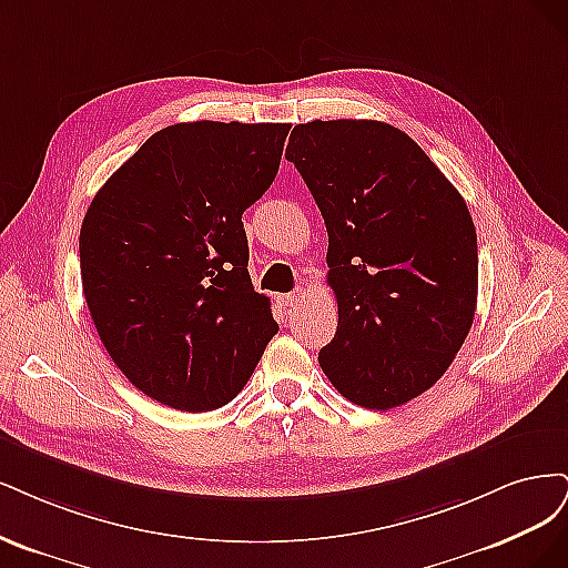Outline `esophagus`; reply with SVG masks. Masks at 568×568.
<instances>
[{"mask_svg":"<svg viewBox=\"0 0 568 568\" xmlns=\"http://www.w3.org/2000/svg\"><path fill=\"white\" fill-rule=\"evenodd\" d=\"M304 295H306V290L297 287L295 292H287V295H283L281 302H283L285 308H295V306H300L304 302Z\"/></svg>","mask_w":568,"mask_h":568,"instance_id":"34e87169","label":"esophagus"}]
</instances>
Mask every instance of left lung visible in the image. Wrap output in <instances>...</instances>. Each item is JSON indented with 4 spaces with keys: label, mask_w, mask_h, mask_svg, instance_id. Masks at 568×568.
<instances>
[{
    "label": "left lung",
    "mask_w": 568,
    "mask_h": 568,
    "mask_svg": "<svg viewBox=\"0 0 568 568\" xmlns=\"http://www.w3.org/2000/svg\"><path fill=\"white\" fill-rule=\"evenodd\" d=\"M285 158L327 229L339 321L321 368L356 406H404L448 371L474 321L479 254L465 200L387 122L297 124Z\"/></svg>",
    "instance_id": "left-lung-1"
}]
</instances>
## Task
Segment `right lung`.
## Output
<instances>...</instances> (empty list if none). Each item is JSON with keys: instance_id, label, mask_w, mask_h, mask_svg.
Wrapping results in <instances>:
<instances>
[{"instance_id": "add662e5", "label": "right lung", "mask_w": 568, "mask_h": 568, "mask_svg": "<svg viewBox=\"0 0 568 568\" xmlns=\"http://www.w3.org/2000/svg\"><path fill=\"white\" fill-rule=\"evenodd\" d=\"M287 132L278 122L164 126L84 214L91 321L122 375L162 406H226L278 333L250 281L243 212L276 179Z\"/></svg>"}]
</instances>
